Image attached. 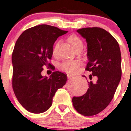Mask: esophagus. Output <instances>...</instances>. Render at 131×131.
<instances>
[{
    "label": "esophagus",
    "instance_id": "obj_1",
    "mask_svg": "<svg viewBox=\"0 0 131 131\" xmlns=\"http://www.w3.org/2000/svg\"><path fill=\"white\" fill-rule=\"evenodd\" d=\"M73 77H74V76L73 75H71V74H68V75H67V77H68V78H73Z\"/></svg>",
    "mask_w": 131,
    "mask_h": 131
}]
</instances>
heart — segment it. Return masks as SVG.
Returning <instances> with one entry per match:
<instances>
[{
  "instance_id": "b5f03b06",
  "label": "heart",
  "mask_w": 131,
  "mask_h": 131,
  "mask_svg": "<svg viewBox=\"0 0 131 131\" xmlns=\"http://www.w3.org/2000/svg\"><path fill=\"white\" fill-rule=\"evenodd\" d=\"M67 40L71 48L74 50L77 49L81 50L83 48V41L81 38L77 35L73 34V35H70L67 38ZM57 46H58L57 43L54 45L53 49V54H56ZM80 66V62L78 60H65L60 64V68L61 71H64L66 73H75L78 70Z\"/></svg>"
}]
</instances>
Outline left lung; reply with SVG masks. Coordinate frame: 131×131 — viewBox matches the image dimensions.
Segmentation results:
<instances>
[{
    "instance_id": "left-lung-1",
    "label": "left lung",
    "mask_w": 131,
    "mask_h": 131,
    "mask_svg": "<svg viewBox=\"0 0 131 131\" xmlns=\"http://www.w3.org/2000/svg\"><path fill=\"white\" fill-rule=\"evenodd\" d=\"M77 31L87 42L89 61L85 70L92 73L90 78L97 77V80L88 82L90 87L84 95L73 97V105L80 114L91 116L104 110L114 97L121 78V54L117 41L103 28L88 27Z\"/></svg>"
}]
</instances>
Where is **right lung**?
<instances>
[{"mask_svg":"<svg viewBox=\"0 0 131 131\" xmlns=\"http://www.w3.org/2000/svg\"><path fill=\"white\" fill-rule=\"evenodd\" d=\"M57 27L40 25L26 30L18 37L13 50L12 88L15 95L26 110L43 113L51 107L53 97L67 81V75L54 71L49 78L41 75L48 63L53 44L60 36L67 34Z\"/></svg>","mask_w":131,"mask_h":131,"instance_id":"1","label":"right lung"}]
</instances>
